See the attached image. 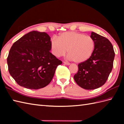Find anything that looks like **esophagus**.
Returning a JSON list of instances; mask_svg holds the SVG:
<instances>
[{"instance_id":"esophagus-1","label":"esophagus","mask_w":124,"mask_h":124,"mask_svg":"<svg viewBox=\"0 0 124 124\" xmlns=\"http://www.w3.org/2000/svg\"><path fill=\"white\" fill-rule=\"evenodd\" d=\"M63 63H64V64H65L66 65H70V63L67 62H63Z\"/></svg>"}]
</instances>
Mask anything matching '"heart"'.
<instances>
[{"label": "heart", "mask_w": 124, "mask_h": 124, "mask_svg": "<svg viewBox=\"0 0 124 124\" xmlns=\"http://www.w3.org/2000/svg\"><path fill=\"white\" fill-rule=\"evenodd\" d=\"M50 46L53 55L59 57L67 52V58L76 63L88 60L93 52L95 42L92 37L81 33L68 31L60 34L58 38L53 37Z\"/></svg>", "instance_id": "obj_1"}]
</instances>
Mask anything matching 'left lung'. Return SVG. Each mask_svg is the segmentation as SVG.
Returning <instances> with one entry per match:
<instances>
[{
	"label": "left lung",
	"instance_id": "obj_1",
	"mask_svg": "<svg viewBox=\"0 0 124 124\" xmlns=\"http://www.w3.org/2000/svg\"><path fill=\"white\" fill-rule=\"evenodd\" d=\"M90 37L95 42L92 55L78 65V71L74 78L81 88L91 90L101 87L107 81L112 70L115 53L108 39L92 32Z\"/></svg>",
	"mask_w": 124,
	"mask_h": 124
}]
</instances>
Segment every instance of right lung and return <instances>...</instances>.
<instances>
[{
    "label": "right lung",
    "instance_id": "right-lung-1",
    "mask_svg": "<svg viewBox=\"0 0 124 124\" xmlns=\"http://www.w3.org/2000/svg\"><path fill=\"white\" fill-rule=\"evenodd\" d=\"M47 33L32 31L14 43L7 58L8 70L19 85L31 89L44 88L52 81L62 62L50 52Z\"/></svg>",
    "mask_w": 124,
    "mask_h": 124
}]
</instances>
